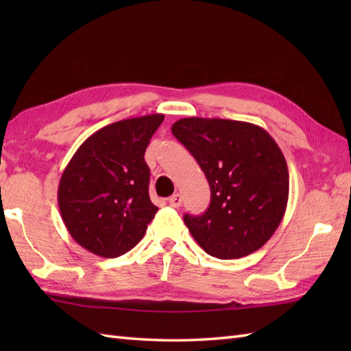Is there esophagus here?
<instances>
[{"instance_id": "obj_1", "label": "esophagus", "mask_w": 351, "mask_h": 351, "mask_svg": "<svg viewBox=\"0 0 351 351\" xmlns=\"http://www.w3.org/2000/svg\"><path fill=\"white\" fill-rule=\"evenodd\" d=\"M169 205L173 206V208H180L182 205V196L181 195H173L171 197H169Z\"/></svg>"}]
</instances>
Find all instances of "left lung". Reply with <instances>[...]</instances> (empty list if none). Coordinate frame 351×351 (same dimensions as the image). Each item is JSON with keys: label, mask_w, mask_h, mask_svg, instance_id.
<instances>
[{"label": "left lung", "mask_w": 351, "mask_h": 351, "mask_svg": "<svg viewBox=\"0 0 351 351\" xmlns=\"http://www.w3.org/2000/svg\"><path fill=\"white\" fill-rule=\"evenodd\" d=\"M171 132L204 170L211 189L202 215H184L193 238L219 259L247 256L270 240L287 210L285 156L258 125L229 119L185 117Z\"/></svg>", "instance_id": "obj_1"}]
</instances>
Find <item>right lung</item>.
<instances>
[{"mask_svg":"<svg viewBox=\"0 0 351 351\" xmlns=\"http://www.w3.org/2000/svg\"><path fill=\"white\" fill-rule=\"evenodd\" d=\"M164 114L131 117L93 132L66 166L58 208L71 237L102 258L130 252L156 208L149 197L146 147Z\"/></svg>","mask_w":351,"mask_h":351,"instance_id":"1","label":"right lung"}]
</instances>
